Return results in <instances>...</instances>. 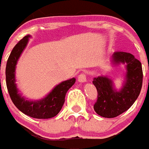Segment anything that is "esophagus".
Segmentation results:
<instances>
[{"label":"esophagus","instance_id":"esophagus-1","mask_svg":"<svg viewBox=\"0 0 149 149\" xmlns=\"http://www.w3.org/2000/svg\"><path fill=\"white\" fill-rule=\"evenodd\" d=\"M77 80L79 81V82H80V83L86 82V80H87V76H86V73H84V72L80 73V74L78 76Z\"/></svg>","mask_w":149,"mask_h":149}]
</instances>
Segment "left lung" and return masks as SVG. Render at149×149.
Segmentation results:
<instances>
[{"instance_id":"obj_1","label":"left lung","mask_w":149,"mask_h":149,"mask_svg":"<svg viewBox=\"0 0 149 149\" xmlns=\"http://www.w3.org/2000/svg\"><path fill=\"white\" fill-rule=\"evenodd\" d=\"M112 63L125 64V80L121 90L114 88L113 81L107 77L94 78L93 84L98 92L94 110L103 118H115L133 105L142 88L143 72L141 63L130 53L117 51L112 55Z\"/></svg>"}]
</instances>
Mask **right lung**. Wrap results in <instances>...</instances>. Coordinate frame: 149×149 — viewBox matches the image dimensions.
Returning <instances> with one entry per match:
<instances>
[{
	"mask_svg": "<svg viewBox=\"0 0 149 149\" xmlns=\"http://www.w3.org/2000/svg\"><path fill=\"white\" fill-rule=\"evenodd\" d=\"M30 35L22 38L14 47L8 59L5 76L6 85L10 98L14 105L24 114L34 118L46 119L56 116L62 108L67 91L76 82L75 78L58 84L47 96L37 101H31L19 94L16 84V65L22 52L27 47Z\"/></svg>",
	"mask_w": 149,
	"mask_h": 149,
	"instance_id": "1",
	"label": "right lung"
}]
</instances>
